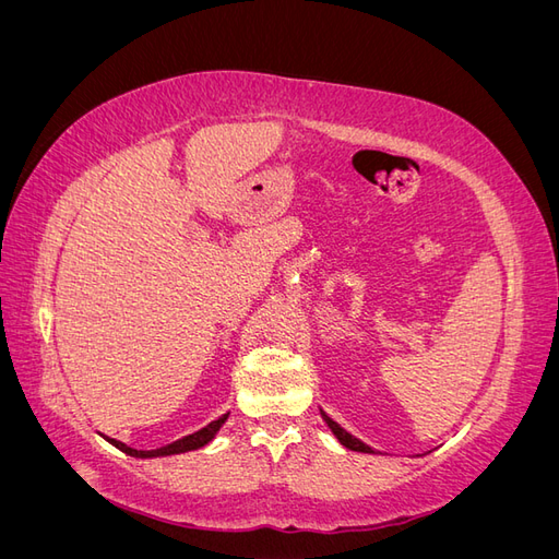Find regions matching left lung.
Instances as JSON below:
<instances>
[{"label": "left lung", "instance_id": "8db88e82", "mask_svg": "<svg viewBox=\"0 0 559 559\" xmlns=\"http://www.w3.org/2000/svg\"><path fill=\"white\" fill-rule=\"evenodd\" d=\"M321 417H324V421L329 425L331 433L337 438V443L345 445L347 450H354V452H368V454H376V450H373V448L366 445L364 441H359L357 436H352L349 431H345V429H343L341 425H337V421H333L324 411H321Z\"/></svg>", "mask_w": 559, "mask_h": 559}]
</instances>
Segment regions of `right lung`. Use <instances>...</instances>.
<instances>
[{"label":"right lung","mask_w":559,"mask_h":559,"mask_svg":"<svg viewBox=\"0 0 559 559\" xmlns=\"http://www.w3.org/2000/svg\"><path fill=\"white\" fill-rule=\"evenodd\" d=\"M228 415H230V413H226V415H222V417H216V419L210 421L207 427H202L200 431L183 436V438H179V441L167 443V445L156 448V450H134V448H130V445H126V443H121V441H116V438H109V436H105V441L111 443L114 448H118L121 452L130 454V456H138V460H154V456L181 454V452H191V450H198V448H205V445L212 441V438L218 433V429L224 427V421L228 419Z\"/></svg>","instance_id":"obj_1"}]
</instances>
